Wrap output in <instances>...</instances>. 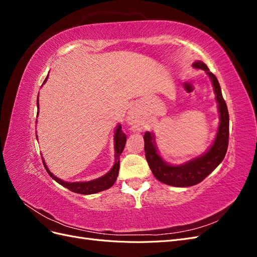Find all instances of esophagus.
<instances>
[{
    "label": "esophagus",
    "instance_id": "esophagus-1",
    "mask_svg": "<svg viewBox=\"0 0 257 257\" xmlns=\"http://www.w3.org/2000/svg\"><path fill=\"white\" fill-rule=\"evenodd\" d=\"M128 123L130 124H133L134 123V116L133 115H130L128 116Z\"/></svg>",
    "mask_w": 257,
    "mask_h": 257
}]
</instances>
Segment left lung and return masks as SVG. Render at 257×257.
<instances>
[{"label": "left lung", "mask_w": 257, "mask_h": 257, "mask_svg": "<svg viewBox=\"0 0 257 257\" xmlns=\"http://www.w3.org/2000/svg\"><path fill=\"white\" fill-rule=\"evenodd\" d=\"M193 67L203 69L208 74L215 93V99L220 112V125L212 146L209 148L206 153L198 158L193 159L181 165H170L159 155L154 144V134L150 133V132H146L144 135L146 159L154 177L163 183L179 186V188L192 186L203 181L208 175L211 174L220 165V163L225 158L228 147L229 115L226 103H225L222 95L220 83L217 81L216 77L209 71L208 66L204 62H194Z\"/></svg>", "instance_id": "1"}]
</instances>
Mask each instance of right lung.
I'll return each instance as SVG.
<instances>
[{"mask_svg":"<svg viewBox=\"0 0 257 257\" xmlns=\"http://www.w3.org/2000/svg\"><path fill=\"white\" fill-rule=\"evenodd\" d=\"M47 78H48V76L46 77L44 83L47 81ZM37 108L40 109V106H38V99H37ZM121 128L122 127L119 124L114 132V151H115L114 164L109 172H108L106 175H104L103 177L94 179V180H92V181H87V182H66V181L61 180L60 178L56 177L54 175H52L43 159V163H44V166H45L46 170H47V173L50 175V177L53 179L54 181H57L59 184H61L62 186H64V188L68 189L69 191H72L74 193L83 194V195H89V194L98 193V192H102V191H105L107 189L111 188L116 180V177H118L119 167H120V155L123 152V149H124V147H125V143H126V136L123 133ZM36 138H37V135H36Z\"/></svg>","mask_w":257,"mask_h":257,"instance_id":"1","label":"right lung"}]
</instances>
